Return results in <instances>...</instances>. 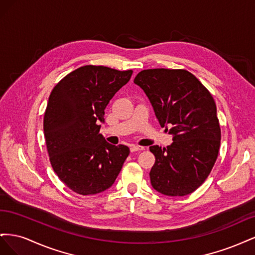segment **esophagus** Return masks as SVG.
Masks as SVG:
<instances>
[{
  "mask_svg": "<svg viewBox=\"0 0 255 255\" xmlns=\"http://www.w3.org/2000/svg\"><path fill=\"white\" fill-rule=\"evenodd\" d=\"M130 152H137V151H143L144 150V146H141V145H135V144H132L130 145Z\"/></svg>",
  "mask_w": 255,
  "mask_h": 255,
  "instance_id": "esophagus-1",
  "label": "esophagus"
}]
</instances>
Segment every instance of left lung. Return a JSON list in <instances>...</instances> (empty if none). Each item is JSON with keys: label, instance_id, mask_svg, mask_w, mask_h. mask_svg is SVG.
<instances>
[{"label": "left lung", "instance_id": "left-lung-1", "mask_svg": "<svg viewBox=\"0 0 255 255\" xmlns=\"http://www.w3.org/2000/svg\"><path fill=\"white\" fill-rule=\"evenodd\" d=\"M134 83L149 98L160 127L173 136L167 148L150 146L155 156L152 187L171 197L191 194L204 183L218 156L221 130L212 95L183 69L142 70Z\"/></svg>", "mask_w": 255, "mask_h": 255}]
</instances>
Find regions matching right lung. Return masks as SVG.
<instances>
[{
    "mask_svg": "<svg viewBox=\"0 0 255 255\" xmlns=\"http://www.w3.org/2000/svg\"><path fill=\"white\" fill-rule=\"evenodd\" d=\"M133 71L84 66L53 88L43 130L53 170L72 191L96 195L110 188L129 154L100 134L104 110Z\"/></svg>",
    "mask_w": 255,
    "mask_h": 255,
    "instance_id": "obj_1",
    "label": "right lung"
}]
</instances>
